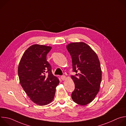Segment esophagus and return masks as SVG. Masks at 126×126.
<instances>
[{
    "label": "esophagus",
    "mask_w": 126,
    "mask_h": 126,
    "mask_svg": "<svg viewBox=\"0 0 126 126\" xmlns=\"http://www.w3.org/2000/svg\"><path fill=\"white\" fill-rule=\"evenodd\" d=\"M61 79L63 81H64V80H65L66 79V76H64V75L61 76Z\"/></svg>",
    "instance_id": "1"
}]
</instances>
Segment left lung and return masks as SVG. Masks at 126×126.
<instances>
[{"instance_id":"obj_1","label":"left lung","mask_w":126,"mask_h":126,"mask_svg":"<svg viewBox=\"0 0 126 126\" xmlns=\"http://www.w3.org/2000/svg\"><path fill=\"white\" fill-rule=\"evenodd\" d=\"M66 48L72 57L73 71L77 73L71 77L75 84L72 99L77 104L86 105L99 91L102 70L99 58L91 47L83 42L69 43Z\"/></svg>"}]
</instances>
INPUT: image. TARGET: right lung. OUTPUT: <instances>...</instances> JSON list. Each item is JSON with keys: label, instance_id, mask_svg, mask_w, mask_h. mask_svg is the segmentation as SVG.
Segmentation results:
<instances>
[{"label": "right lung", "instance_id": "add662e5", "mask_svg": "<svg viewBox=\"0 0 126 126\" xmlns=\"http://www.w3.org/2000/svg\"><path fill=\"white\" fill-rule=\"evenodd\" d=\"M50 46L34 44L24 52L18 67L20 83L30 99L39 106L51 103L54 98L58 78L54 76L46 59ZM48 73V75L46 74Z\"/></svg>", "mask_w": 126, "mask_h": 126}]
</instances>
